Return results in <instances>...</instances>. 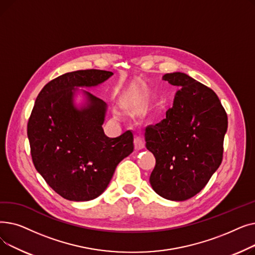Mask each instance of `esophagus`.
Wrapping results in <instances>:
<instances>
[{"instance_id":"34e87169","label":"esophagus","mask_w":255,"mask_h":255,"mask_svg":"<svg viewBox=\"0 0 255 255\" xmlns=\"http://www.w3.org/2000/svg\"><path fill=\"white\" fill-rule=\"evenodd\" d=\"M134 145L136 150H142L144 148V142L139 136H136L134 139Z\"/></svg>"}]
</instances>
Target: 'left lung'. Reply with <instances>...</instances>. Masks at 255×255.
Instances as JSON below:
<instances>
[{"mask_svg":"<svg viewBox=\"0 0 255 255\" xmlns=\"http://www.w3.org/2000/svg\"><path fill=\"white\" fill-rule=\"evenodd\" d=\"M162 79L179 90L166 118L145 128V146L156 159L150 183L160 196L182 202L202 190L221 164L227 115L215 92L189 75Z\"/></svg>","mask_w":255,"mask_h":255,"instance_id":"obj_1","label":"left lung"}]
</instances>
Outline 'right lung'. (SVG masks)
I'll return each instance as SVG.
<instances>
[{"label":"right lung","mask_w":255,"mask_h":255,"mask_svg":"<svg viewBox=\"0 0 255 255\" xmlns=\"http://www.w3.org/2000/svg\"><path fill=\"white\" fill-rule=\"evenodd\" d=\"M114 73L78 70L65 73L39 93L28 122L33 163L49 187L72 202L98 197L109 186L117 165L134 149L133 133L107 137L102 125L107 104L83 91L86 103L77 107V88L96 87Z\"/></svg>","instance_id":"right-lung-1"}]
</instances>
